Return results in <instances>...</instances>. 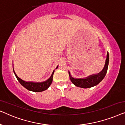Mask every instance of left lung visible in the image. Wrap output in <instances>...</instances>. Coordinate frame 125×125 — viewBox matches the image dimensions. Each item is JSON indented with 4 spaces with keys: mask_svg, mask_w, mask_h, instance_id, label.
<instances>
[{
    "mask_svg": "<svg viewBox=\"0 0 125 125\" xmlns=\"http://www.w3.org/2000/svg\"><path fill=\"white\" fill-rule=\"evenodd\" d=\"M109 61V53H107V57L106 59V62L104 69L102 71L98 74H93L91 76L87 77L86 78H74L71 76V73L69 72V75L70 79L73 84L76 86L80 87L82 88H89L94 86L98 85L102 80L104 79L106 74L108 68Z\"/></svg>",
    "mask_w": 125,
    "mask_h": 125,
    "instance_id": "1",
    "label": "left lung"
}]
</instances>
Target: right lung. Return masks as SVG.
<instances>
[{"instance_id": "1", "label": "right lung", "mask_w": 125, "mask_h": 125, "mask_svg": "<svg viewBox=\"0 0 125 125\" xmlns=\"http://www.w3.org/2000/svg\"><path fill=\"white\" fill-rule=\"evenodd\" d=\"M58 66H57V68H56V69L58 68ZM13 72H14L15 76H16V77L17 79H18L19 82L20 83V84H21L22 86L24 87L25 88H26L27 89L32 92H40L47 90V89L49 88V86H50L51 83H52L53 81V76L54 71L53 72L52 75H51V76L49 79H48L47 81L41 82V83H33V82L25 81L16 75V73L14 71H13Z\"/></svg>"}]
</instances>
